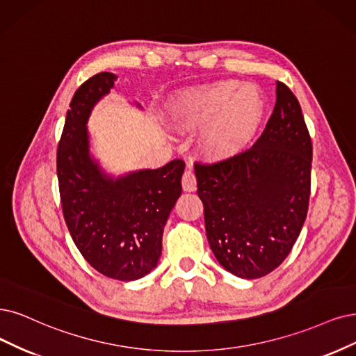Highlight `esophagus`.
<instances>
[{
    "mask_svg": "<svg viewBox=\"0 0 356 356\" xmlns=\"http://www.w3.org/2000/svg\"><path fill=\"white\" fill-rule=\"evenodd\" d=\"M181 186L185 192H195L196 191V177L195 173L189 168L185 171V175L181 177Z\"/></svg>",
    "mask_w": 356,
    "mask_h": 356,
    "instance_id": "34e87169",
    "label": "esophagus"
}]
</instances>
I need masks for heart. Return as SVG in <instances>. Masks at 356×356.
I'll list each match as a JSON object with an SVG mask.
<instances>
[{
	"instance_id": "obj_1",
	"label": "heart",
	"mask_w": 356,
	"mask_h": 356,
	"mask_svg": "<svg viewBox=\"0 0 356 356\" xmlns=\"http://www.w3.org/2000/svg\"><path fill=\"white\" fill-rule=\"evenodd\" d=\"M267 113L258 85L218 81L193 88L171 105V120L180 130L204 127L201 149L211 160H226L254 140Z\"/></svg>"
}]
</instances>
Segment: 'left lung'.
Wrapping results in <instances>:
<instances>
[{"label":"left lung","instance_id":"1","mask_svg":"<svg viewBox=\"0 0 356 356\" xmlns=\"http://www.w3.org/2000/svg\"><path fill=\"white\" fill-rule=\"evenodd\" d=\"M275 90L274 111L251 149L195 164L211 251L222 268L248 280L282 264L308 213L311 138L293 92L282 82Z\"/></svg>","mask_w":356,"mask_h":356}]
</instances>
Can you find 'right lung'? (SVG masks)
<instances>
[{
	"instance_id": "right-lung-1",
	"label": "right lung",
	"mask_w": 356,
	"mask_h": 356,
	"mask_svg": "<svg viewBox=\"0 0 356 356\" xmlns=\"http://www.w3.org/2000/svg\"><path fill=\"white\" fill-rule=\"evenodd\" d=\"M115 81L114 73L102 72L74 92L58 143L57 175L64 220L79 251L101 274L131 282L149 274L161 257L185 163L173 160L118 176L101 167L90 149L88 122Z\"/></svg>"
}]
</instances>
